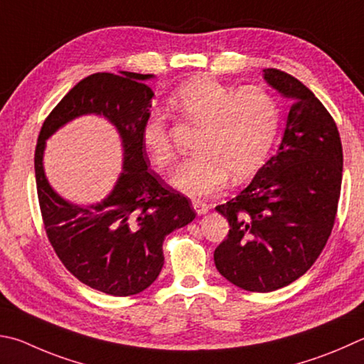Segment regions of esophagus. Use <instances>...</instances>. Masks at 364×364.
Masks as SVG:
<instances>
[{
  "label": "esophagus",
  "instance_id": "esophagus-1",
  "mask_svg": "<svg viewBox=\"0 0 364 364\" xmlns=\"http://www.w3.org/2000/svg\"><path fill=\"white\" fill-rule=\"evenodd\" d=\"M193 207L196 210V213L199 215V216L205 215L208 211V205L205 203V202H202V200H193Z\"/></svg>",
  "mask_w": 364,
  "mask_h": 364
}]
</instances>
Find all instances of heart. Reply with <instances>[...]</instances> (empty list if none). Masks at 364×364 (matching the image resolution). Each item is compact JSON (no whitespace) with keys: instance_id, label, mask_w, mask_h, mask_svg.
Instances as JSON below:
<instances>
[{"instance_id":"heart-1","label":"heart","mask_w":364,"mask_h":364,"mask_svg":"<svg viewBox=\"0 0 364 364\" xmlns=\"http://www.w3.org/2000/svg\"><path fill=\"white\" fill-rule=\"evenodd\" d=\"M171 108L189 121L202 124L196 151L171 176V186L191 197L215 194L229 175L242 180L259 167L272 148L280 124L275 98L261 87L234 89L216 79L200 76L178 87ZM144 149L159 168L176 159L161 111H153L141 129Z\"/></svg>"}]
</instances>
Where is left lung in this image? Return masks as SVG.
<instances>
[{
    "mask_svg": "<svg viewBox=\"0 0 364 364\" xmlns=\"http://www.w3.org/2000/svg\"><path fill=\"white\" fill-rule=\"evenodd\" d=\"M262 77L291 108L277 153L215 208L230 230L213 256L232 285L270 293L306 274L326 245L341 196L342 144L331 114L301 81L275 68Z\"/></svg>",
    "mask_w": 364,
    "mask_h": 364,
    "instance_id": "8db88e82",
    "label": "left lung"
}]
</instances>
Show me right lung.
Wrapping results in <instances>:
<instances>
[{"mask_svg":"<svg viewBox=\"0 0 364 364\" xmlns=\"http://www.w3.org/2000/svg\"><path fill=\"white\" fill-rule=\"evenodd\" d=\"M154 77L130 71L84 77L46 119L35 151L38 199L52 247L79 282L111 296L144 291L162 270L165 237L196 218L188 197L148 170L141 129L154 97L146 81ZM82 115L108 120L123 146V171L114 189L89 205L65 200L43 171L45 141Z\"/></svg>","mask_w":364,"mask_h":364,"instance_id":"right-lung-1","label":"right lung"}]
</instances>
